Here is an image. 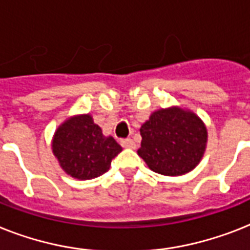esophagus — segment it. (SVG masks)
Returning <instances> with one entry per match:
<instances>
[{
    "label": "esophagus",
    "mask_w": 250,
    "mask_h": 250,
    "mask_svg": "<svg viewBox=\"0 0 250 250\" xmlns=\"http://www.w3.org/2000/svg\"><path fill=\"white\" fill-rule=\"evenodd\" d=\"M121 145L123 146V147H129V149H135L136 147V144L135 141L132 139H123L121 140Z\"/></svg>",
    "instance_id": "34e87169"
}]
</instances>
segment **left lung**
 <instances>
[{
	"label": "left lung",
	"mask_w": 250,
	"mask_h": 250,
	"mask_svg": "<svg viewBox=\"0 0 250 250\" xmlns=\"http://www.w3.org/2000/svg\"><path fill=\"white\" fill-rule=\"evenodd\" d=\"M143 137L137 153L151 171L181 176L192 171L202 159L207 128L199 117L178 107L151 114L140 128Z\"/></svg>",
	"instance_id": "left-lung-1"
}]
</instances>
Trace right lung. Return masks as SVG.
<instances>
[{
	"instance_id": "add662e5",
	"label": "right lung",
	"mask_w": 250,
	"mask_h": 250,
	"mask_svg": "<svg viewBox=\"0 0 250 250\" xmlns=\"http://www.w3.org/2000/svg\"><path fill=\"white\" fill-rule=\"evenodd\" d=\"M52 151L66 173L78 180H91L109 169L122 147L111 136L105 137L87 114L68 119L59 127Z\"/></svg>"
}]
</instances>
